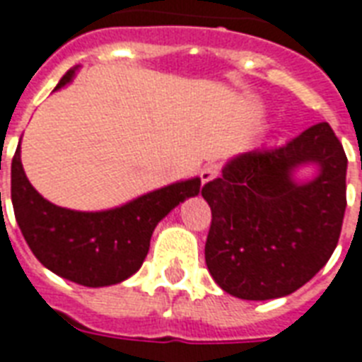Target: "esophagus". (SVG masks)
I'll return each instance as SVG.
<instances>
[{"label": "esophagus", "instance_id": "34e87169", "mask_svg": "<svg viewBox=\"0 0 362 362\" xmlns=\"http://www.w3.org/2000/svg\"><path fill=\"white\" fill-rule=\"evenodd\" d=\"M218 173H221V168H218V165H207V167H203L202 170V182L203 184H207V182L215 180L216 176H218Z\"/></svg>", "mask_w": 362, "mask_h": 362}]
</instances>
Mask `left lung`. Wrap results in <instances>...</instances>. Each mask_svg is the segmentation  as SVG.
<instances>
[{
    "instance_id": "obj_1",
    "label": "left lung",
    "mask_w": 362,
    "mask_h": 362,
    "mask_svg": "<svg viewBox=\"0 0 362 362\" xmlns=\"http://www.w3.org/2000/svg\"><path fill=\"white\" fill-rule=\"evenodd\" d=\"M317 174L299 181L301 168ZM347 157L328 122L278 149L226 160L202 189L213 221L205 243L211 276L230 296H290L328 263L345 215Z\"/></svg>"
}]
</instances>
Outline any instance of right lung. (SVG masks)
Listing matches in <instances>:
<instances>
[{
	"label": "right lung",
	"instance_id": "obj_1",
	"mask_svg": "<svg viewBox=\"0 0 362 362\" xmlns=\"http://www.w3.org/2000/svg\"><path fill=\"white\" fill-rule=\"evenodd\" d=\"M78 66L61 78L55 92L71 84ZM202 178L174 182L120 207L74 211L47 202L34 189L21 163L18 144L11 163V199L24 240L45 269L88 288L124 282L140 270L155 226L176 205L195 197Z\"/></svg>",
	"mask_w": 362,
	"mask_h": 362
}]
</instances>
